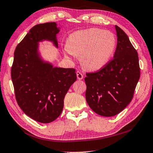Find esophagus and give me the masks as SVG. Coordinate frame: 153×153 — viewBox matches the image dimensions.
<instances>
[{
	"label": "esophagus",
	"instance_id": "34e87169",
	"mask_svg": "<svg viewBox=\"0 0 153 153\" xmlns=\"http://www.w3.org/2000/svg\"><path fill=\"white\" fill-rule=\"evenodd\" d=\"M76 75H77V79H79V80H81V79H82L84 78L83 74H82L80 71H77L76 72Z\"/></svg>",
	"mask_w": 153,
	"mask_h": 153
}]
</instances>
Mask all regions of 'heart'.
Returning <instances> with one entry per match:
<instances>
[{"label": "heart", "mask_w": 153, "mask_h": 153, "mask_svg": "<svg viewBox=\"0 0 153 153\" xmlns=\"http://www.w3.org/2000/svg\"><path fill=\"white\" fill-rule=\"evenodd\" d=\"M116 39L114 34L97 28H90L71 33L65 50L80 56L81 64L89 71H99L107 65L114 54Z\"/></svg>", "instance_id": "heart-1"}]
</instances>
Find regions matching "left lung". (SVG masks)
<instances>
[{"label":"left lung","instance_id":"1","mask_svg":"<svg viewBox=\"0 0 153 153\" xmlns=\"http://www.w3.org/2000/svg\"><path fill=\"white\" fill-rule=\"evenodd\" d=\"M117 46L114 59L102 69L86 74V99L94 112L114 116L129 105L140 77L139 59L124 31L115 25Z\"/></svg>","mask_w":153,"mask_h":153}]
</instances>
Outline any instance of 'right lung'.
I'll return each mask as SVG.
<instances>
[{
	"mask_svg": "<svg viewBox=\"0 0 153 153\" xmlns=\"http://www.w3.org/2000/svg\"><path fill=\"white\" fill-rule=\"evenodd\" d=\"M59 32L56 22L35 25L14 52L11 79L16 101L26 115L42 123L60 115L65 94L77 79L74 69L54 67L41 54L40 42L48 41L58 48Z\"/></svg>",
	"mask_w": 153,
	"mask_h": 153,
	"instance_id": "1",
	"label": "right lung"
}]
</instances>
